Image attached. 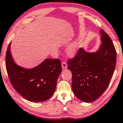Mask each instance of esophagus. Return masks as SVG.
Instances as JSON below:
<instances>
[{"label":"esophagus","mask_w":123,"mask_h":123,"mask_svg":"<svg viewBox=\"0 0 123 123\" xmlns=\"http://www.w3.org/2000/svg\"><path fill=\"white\" fill-rule=\"evenodd\" d=\"M62 67L63 68H68V65H67L66 62L63 61L62 62Z\"/></svg>","instance_id":"34e87169"}]
</instances>
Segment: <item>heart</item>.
Here are the masks:
<instances>
[{
    "label": "heart",
    "mask_w": 123,
    "mask_h": 123,
    "mask_svg": "<svg viewBox=\"0 0 123 123\" xmlns=\"http://www.w3.org/2000/svg\"><path fill=\"white\" fill-rule=\"evenodd\" d=\"M80 47V43L79 42H75L68 47V52L70 55H74L77 53Z\"/></svg>",
    "instance_id": "heart-1"
}]
</instances>
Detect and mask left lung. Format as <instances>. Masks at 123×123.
Wrapping results in <instances>:
<instances>
[{
  "mask_svg": "<svg viewBox=\"0 0 123 123\" xmlns=\"http://www.w3.org/2000/svg\"><path fill=\"white\" fill-rule=\"evenodd\" d=\"M101 44L98 51L88 53L80 48L68 60L72 73V89L75 96L85 102L100 97L109 86L117 62V52L108 34L100 30Z\"/></svg>",
  "mask_w": 123,
  "mask_h": 123,
  "instance_id": "8db88e82",
  "label": "left lung"
}]
</instances>
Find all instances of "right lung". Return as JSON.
<instances>
[{
    "instance_id": "add662e5",
    "label": "right lung",
    "mask_w": 123,
    "mask_h": 123,
    "mask_svg": "<svg viewBox=\"0 0 123 123\" xmlns=\"http://www.w3.org/2000/svg\"><path fill=\"white\" fill-rule=\"evenodd\" d=\"M8 45L6 66L11 84L23 97L31 102H43L50 98L56 88L57 79L62 71L58 59L47 58L38 66L26 69L13 60Z\"/></svg>"
}]
</instances>
